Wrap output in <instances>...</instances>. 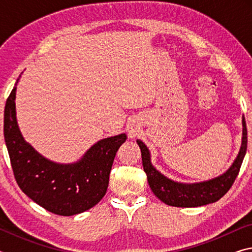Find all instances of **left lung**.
I'll return each instance as SVG.
<instances>
[{
  "instance_id": "obj_1",
  "label": "left lung",
  "mask_w": 252,
  "mask_h": 252,
  "mask_svg": "<svg viewBox=\"0 0 252 252\" xmlns=\"http://www.w3.org/2000/svg\"><path fill=\"white\" fill-rule=\"evenodd\" d=\"M247 141H248L247 126L245 117H242L241 147L231 167L219 177L197 183H181L163 176L152 165L150 151L146 144L141 140H136V143L141 149L144 172L147 173L149 186L156 197L168 206L194 208L218 201L228 192L236 180L242 161H244L247 151Z\"/></svg>"
}]
</instances>
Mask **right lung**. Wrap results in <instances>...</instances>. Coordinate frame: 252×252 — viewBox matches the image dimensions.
<instances>
[{
	"label": "right lung",
	"mask_w": 252,
	"mask_h": 252,
	"mask_svg": "<svg viewBox=\"0 0 252 252\" xmlns=\"http://www.w3.org/2000/svg\"><path fill=\"white\" fill-rule=\"evenodd\" d=\"M19 80L4 109V139L16 182L30 199L55 215L74 216L89 210L104 197L114 157L126 134L100 140L73 163L46 159L25 141L19 129L15 110Z\"/></svg>",
	"instance_id": "1"
}]
</instances>
